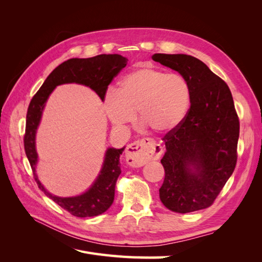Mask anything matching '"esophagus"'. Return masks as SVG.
Masks as SVG:
<instances>
[{"mask_svg": "<svg viewBox=\"0 0 262 262\" xmlns=\"http://www.w3.org/2000/svg\"><path fill=\"white\" fill-rule=\"evenodd\" d=\"M163 154V147L153 139L144 138L129 144L125 150V158L131 166L141 167L149 161L158 160Z\"/></svg>", "mask_w": 262, "mask_h": 262, "instance_id": "34e87169", "label": "esophagus"}]
</instances>
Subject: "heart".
Instances as JSON below:
<instances>
[{
  "mask_svg": "<svg viewBox=\"0 0 262 262\" xmlns=\"http://www.w3.org/2000/svg\"><path fill=\"white\" fill-rule=\"evenodd\" d=\"M191 104V89L186 78L154 68H139L124 75L118 89L107 91L104 109L109 120L124 128L136 120L157 133L177 129Z\"/></svg>",
  "mask_w": 262,
  "mask_h": 262,
  "instance_id": "obj_1",
  "label": "heart"
}]
</instances>
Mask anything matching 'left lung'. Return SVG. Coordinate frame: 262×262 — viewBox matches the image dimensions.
<instances>
[{
    "label": "left lung",
    "mask_w": 262,
    "mask_h": 262,
    "mask_svg": "<svg viewBox=\"0 0 262 262\" xmlns=\"http://www.w3.org/2000/svg\"><path fill=\"white\" fill-rule=\"evenodd\" d=\"M191 89V106L177 129L163 138L165 179L160 199L177 213L207 209L232 176L237 162L239 120L227 84L188 54L155 53Z\"/></svg>",
    "instance_id": "8db88e82"
}]
</instances>
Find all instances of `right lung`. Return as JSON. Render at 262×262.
Listing matches in <instances>:
<instances>
[{
    "instance_id": "add662e5",
    "label": "right lung",
    "mask_w": 262,
    "mask_h": 262,
    "mask_svg": "<svg viewBox=\"0 0 262 262\" xmlns=\"http://www.w3.org/2000/svg\"><path fill=\"white\" fill-rule=\"evenodd\" d=\"M128 59L120 54H99L87 59L73 58L64 61L55 68L40 89L36 93L27 110L26 131L24 146L26 156L34 172L35 180L47 196L59 204L61 208L77 217L97 216L106 212L115 199L116 182L121 173L120 155L124 147H109L106 150L102 167L90 189L75 196L61 198L47 191L36 173L38 154L36 150V133L41 120L46 102L55 87L62 84L76 83L89 86L104 101L108 85L114 77L126 66Z\"/></svg>"
}]
</instances>
